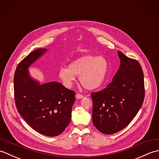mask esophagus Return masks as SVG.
<instances>
[{"instance_id":"34e87169","label":"esophagus","mask_w":159,"mask_h":159,"mask_svg":"<svg viewBox=\"0 0 159 159\" xmlns=\"http://www.w3.org/2000/svg\"><path fill=\"white\" fill-rule=\"evenodd\" d=\"M83 97L84 96L83 95H81V94H80V93H76V98L78 99H81V98H83Z\"/></svg>"}]
</instances>
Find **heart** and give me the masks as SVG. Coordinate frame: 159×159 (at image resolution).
<instances>
[{"label": "heart", "instance_id": "obj_1", "mask_svg": "<svg viewBox=\"0 0 159 159\" xmlns=\"http://www.w3.org/2000/svg\"><path fill=\"white\" fill-rule=\"evenodd\" d=\"M109 63L103 57L87 55L71 62L68 67H63L59 71V77L64 85L70 87L79 76V81L84 88L95 90L102 85L105 79Z\"/></svg>", "mask_w": 159, "mask_h": 159}]
</instances>
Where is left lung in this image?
Masks as SVG:
<instances>
[{
  "label": "left lung",
  "mask_w": 159,
  "mask_h": 159,
  "mask_svg": "<svg viewBox=\"0 0 159 159\" xmlns=\"http://www.w3.org/2000/svg\"><path fill=\"white\" fill-rule=\"evenodd\" d=\"M120 68L109 85L92 93V121L100 133H116L126 127L142 106L143 72L140 63L117 51Z\"/></svg>",
  "instance_id": "left-lung-1"
}]
</instances>
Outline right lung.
<instances>
[{
  "label": "right lung",
  "instance_id": "1",
  "mask_svg": "<svg viewBox=\"0 0 159 159\" xmlns=\"http://www.w3.org/2000/svg\"><path fill=\"white\" fill-rule=\"evenodd\" d=\"M46 51L35 50L17 66L13 79L15 102L18 113L33 130L56 137L70 122L75 92L58 82L40 84L30 75L29 67Z\"/></svg>",
  "mask_w": 159,
  "mask_h": 159
}]
</instances>
